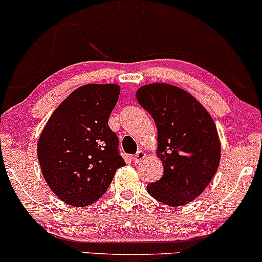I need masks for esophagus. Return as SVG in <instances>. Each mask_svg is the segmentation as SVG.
Listing matches in <instances>:
<instances>
[{
    "label": "esophagus",
    "mask_w": 262,
    "mask_h": 262,
    "mask_svg": "<svg viewBox=\"0 0 262 262\" xmlns=\"http://www.w3.org/2000/svg\"><path fill=\"white\" fill-rule=\"evenodd\" d=\"M145 156H146L145 152L143 151V150H139V151H137V154H136V155L134 156V162L135 163H139L142 160L145 159Z\"/></svg>",
    "instance_id": "34e87169"
}]
</instances>
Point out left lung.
Masks as SVG:
<instances>
[{"label": "left lung", "mask_w": 262, "mask_h": 262, "mask_svg": "<svg viewBox=\"0 0 262 262\" xmlns=\"http://www.w3.org/2000/svg\"><path fill=\"white\" fill-rule=\"evenodd\" d=\"M136 96L155 121L164 168L162 178L146 186L148 193L166 205H185L202 194L220 166L214 121L198 100L175 85L146 84Z\"/></svg>", "instance_id": "8db88e82"}]
</instances>
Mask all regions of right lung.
Segmentation results:
<instances>
[{
    "label": "right lung",
    "instance_id": "add662e5",
    "mask_svg": "<svg viewBox=\"0 0 262 262\" xmlns=\"http://www.w3.org/2000/svg\"><path fill=\"white\" fill-rule=\"evenodd\" d=\"M117 84L75 89L50 117L38 141L41 173L51 191L71 206L95 203L125 166L108 118L119 99Z\"/></svg>",
    "mask_w": 262,
    "mask_h": 262
}]
</instances>
